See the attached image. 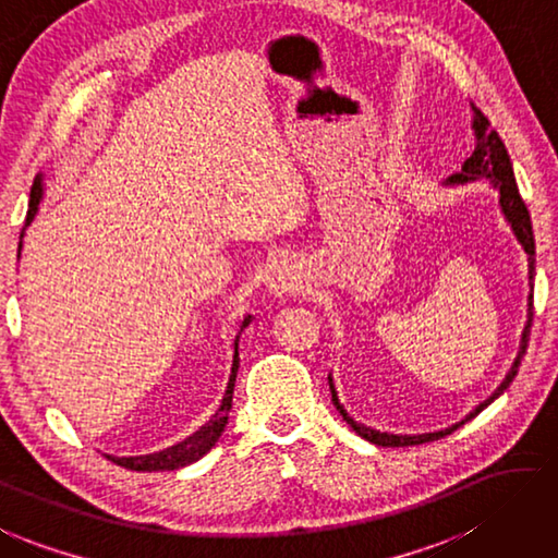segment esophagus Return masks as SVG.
<instances>
[{"instance_id":"esophagus-1","label":"esophagus","mask_w":558,"mask_h":558,"mask_svg":"<svg viewBox=\"0 0 558 558\" xmlns=\"http://www.w3.org/2000/svg\"><path fill=\"white\" fill-rule=\"evenodd\" d=\"M270 290L272 292H290V290H295L298 288V272H295V266H290V263H278L276 268L270 270Z\"/></svg>"}]
</instances>
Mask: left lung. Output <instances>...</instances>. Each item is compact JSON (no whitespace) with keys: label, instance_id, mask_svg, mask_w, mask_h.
Returning <instances> with one entry per match:
<instances>
[{"label":"left lung","instance_id":"left-lung-1","mask_svg":"<svg viewBox=\"0 0 558 558\" xmlns=\"http://www.w3.org/2000/svg\"><path fill=\"white\" fill-rule=\"evenodd\" d=\"M471 109H473V121H471V129H473V136H475V148L473 154L463 160L461 166V173L459 175H451L449 182H469V180H478V178H490V182L495 187H498L500 192V207H502V215L505 219L510 221V227L514 231V236H518L520 244L524 246L526 251V263H530V282L534 278V234H532V219H530V211H526V205L524 199L520 195L518 190V180H514V173H512V160L508 156V148H505L502 138L498 136V131H495L490 126L488 117L483 114V111L475 107L471 102ZM534 305H532V292H530V305H526V324H524V331H522V341H520V353L518 359H514L512 368L508 376H505V380L500 383V388L495 390L488 400L481 402L478 408H475L469 417H465L463 422L453 424V427L444 429V432H434V434H420V437H398V434H388V432H376L371 427H363V424L353 422L347 410L341 408L339 404V398H337V390H333V383L329 378V388H331V402L333 408L339 410V414L343 420H347L351 424V429L359 434V437L368 439L373 444H378V447H414V444H427V441H434V439H441L447 437V434H451L453 429H459L461 424H465L469 420H473L475 414H478L481 410L488 408V404L493 400H498L500 395L510 388V383L514 380V376H518L520 371V363L524 359V351H526V343H530V329H532V312Z\"/></svg>","mask_w":558,"mask_h":558}]
</instances>
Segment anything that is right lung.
Wrapping results in <instances>:
<instances>
[{"label": "right lung", "instance_id": "1", "mask_svg": "<svg viewBox=\"0 0 558 558\" xmlns=\"http://www.w3.org/2000/svg\"><path fill=\"white\" fill-rule=\"evenodd\" d=\"M40 197H44V187H40V175H38L34 180V187H32V199H28L26 225L34 219ZM248 322H251V317L241 322V331L248 327ZM236 371H239V337L234 341V363H231V376L227 383V392H225V398H221L219 410L211 414V420L205 424V427H199L195 434H192V437H187L185 441H180V444H175V447H170L166 451L148 453V456H131V459H117V456H107V459H111L117 465H121V469H129V471H175V469H182V465L202 459V456L215 447L217 439L221 437V432H225V427H227L229 410H231V395H234V383H236Z\"/></svg>", "mask_w": 558, "mask_h": 558}]
</instances>
